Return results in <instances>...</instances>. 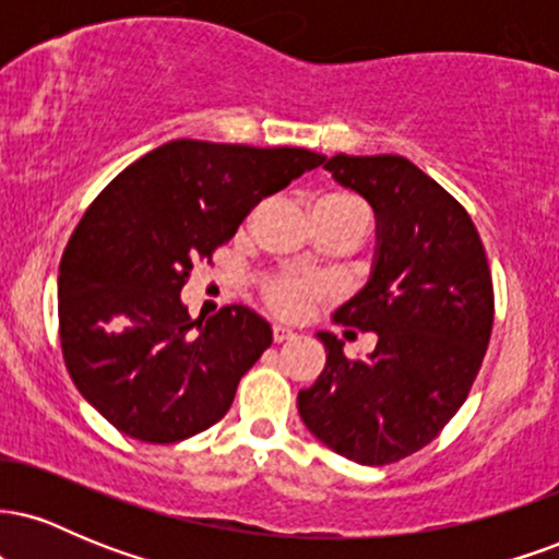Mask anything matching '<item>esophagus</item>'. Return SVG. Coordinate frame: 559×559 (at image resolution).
<instances>
[{"label": "esophagus", "instance_id": "34e87169", "mask_svg": "<svg viewBox=\"0 0 559 559\" xmlns=\"http://www.w3.org/2000/svg\"><path fill=\"white\" fill-rule=\"evenodd\" d=\"M297 336V333H294L292 329H286V325H273V338L275 342H288V338H294Z\"/></svg>", "mask_w": 559, "mask_h": 559}]
</instances>
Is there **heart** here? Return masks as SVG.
<instances>
[{"label":"heart","instance_id":"1","mask_svg":"<svg viewBox=\"0 0 559 559\" xmlns=\"http://www.w3.org/2000/svg\"><path fill=\"white\" fill-rule=\"evenodd\" d=\"M323 199H329V202L346 204V207H360L365 213L362 204L355 202L352 197L331 194ZM320 294H323V284H320L318 278H312V275L286 273V275H275V278H271L265 284L267 305H271L273 310H278L281 316H297V312L305 310L307 305H312Z\"/></svg>","mask_w":559,"mask_h":559}]
</instances>
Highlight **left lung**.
<instances>
[{
  "label": "left lung",
  "instance_id": "left-lung-1",
  "mask_svg": "<svg viewBox=\"0 0 559 559\" xmlns=\"http://www.w3.org/2000/svg\"><path fill=\"white\" fill-rule=\"evenodd\" d=\"M333 181L373 207L368 284L336 323L376 333V349L346 360L329 331L325 368L297 407L316 439L360 465H389L426 447L463 407L493 323L484 243L463 204L400 155H333Z\"/></svg>",
  "mask_w": 559,
  "mask_h": 559
}]
</instances>
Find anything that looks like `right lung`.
Masks as SVG:
<instances>
[{
    "label": "right lung",
    "mask_w": 559,
    "mask_h": 559,
    "mask_svg": "<svg viewBox=\"0 0 559 559\" xmlns=\"http://www.w3.org/2000/svg\"><path fill=\"white\" fill-rule=\"evenodd\" d=\"M323 163L301 146L176 139L94 199L62 254L57 299L68 373L102 418L173 444L228 413L273 344L271 323L243 305L191 320L181 288L254 204Z\"/></svg>",
    "instance_id": "add662e5"
}]
</instances>
